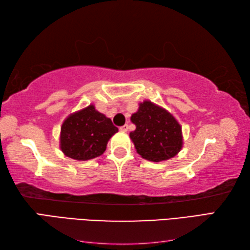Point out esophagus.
I'll list each match as a JSON object with an SVG mask.
<instances>
[{
	"label": "esophagus",
	"instance_id": "esophagus-1",
	"mask_svg": "<svg viewBox=\"0 0 250 250\" xmlns=\"http://www.w3.org/2000/svg\"><path fill=\"white\" fill-rule=\"evenodd\" d=\"M128 130H129V125H125L120 126V131L121 132H126Z\"/></svg>",
	"mask_w": 250,
	"mask_h": 250
}]
</instances>
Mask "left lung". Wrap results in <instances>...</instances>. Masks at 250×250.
I'll return each instance as SVG.
<instances>
[{"label": "left lung", "mask_w": 250, "mask_h": 250, "mask_svg": "<svg viewBox=\"0 0 250 250\" xmlns=\"http://www.w3.org/2000/svg\"><path fill=\"white\" fill-rule=\"evenodd\" d=\"M135 130L130 139L135 150L145 160L161 162L174 158L182 150L184 136L177 119L162 106L149 100L139 104L131 116Z\"/></svg>", "instance_id": "obj_1"}]
</instances>
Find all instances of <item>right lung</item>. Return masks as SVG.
Segmentation results:
<instances>
[{
	"label": "right lung",
	"instance_id": "obj_1",
	"mask_svg": "<svg viewBox=\"0 0 250 250\" xmlns=\"http://www.w3.org/2000/svg\"><path fill=\"white\" fill-rule=\"evenodd\" d=\"M118 132L110 118L95 109L93 104L68 115L62 122L60 149L77 161L100 157L110 137Z\"/></svg>",
	"mask_w": 250,
	"mask_h": 250
}]
</instances>
